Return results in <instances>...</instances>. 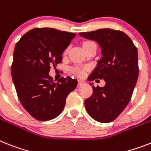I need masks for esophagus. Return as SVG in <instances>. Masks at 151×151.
<instances>
[{"instance_id":"1","label":"esophagus","mask_w":151,"mask_h":151,"mask_svg":"<svg viewBox=\"0 0 151 151\" xmlns=\"http://www.w3.org/2000/svg\"><path fill=\"white\" fill-rule=\"evenodd\" d=\"M85 83V81H83V80H78V86L83 85Z\"/></svg>"}]
</instances>
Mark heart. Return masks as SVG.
I'll return each instance as SVG.
<instances>
[{
  "label": "heart",
  "instance_id": "b5f03b06",
  "mask_svg": "<svg viewBox=\"0 0 151 151\" xmlns=\"http://www.w3.org/2000/svg\"><path fill=\"white\" fill-rule=\"evenodd\" d=\"M89 43H91V42H85L84 44H83V45H86V44H89ZM68 49L64 51V54H66L67 53H68ZM71 71L73 72L74 74H76L77 76H79V77H81V76H83V74H84V71H83V70L81 69V68H73V69H71Z\"/></svg>",
  "mask_w": 151,
  "mask_h": 151
}]
</instances>
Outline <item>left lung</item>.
Wrapping results in <instances>:
<instances>
[{
  "label": "left lung",
  "mask_w": 151,
  "mask_h": 151,
  "mask_svg": "<svg viewBox=\"0 0 151 151\" xmlns=\"http://www.w3.org/2000/svg\"><path fill=\"white\" fill-rule=\"evenodd\" d=\"M80 36L94 40L101 48L102 57L88 78L104 79V87H93V93L84 101L88 114L95 121L109 123L124 110L132 97L137 81V49L125 33L113 29H99L79 33Z\"/></svg>",
  "instance_id": "8db88e82"
}]
</instances>
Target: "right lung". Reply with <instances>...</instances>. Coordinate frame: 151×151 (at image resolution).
I'll list each match as a JSON object with an SVG mask.
<instances>
[{
  "label": "right lung",
  "instance_id": "obj_1",
  "mask_svg": "<svg viewBox=\"0 0 151 151\" xmlns=\"http://www.w3.org/2000/svg\"><path fill=\"white\" fill-rule=\"evenodd\" d=\"M76 36L54 28L29 30L15 45L11 75L24 108L38 121L55 118L64 110L66 98L78 85L70 77L53 82L50 66L61 63L62 54Z\"/></svg>",
  "mask_w": 151,
  "mask_h": 151
}]
</instances>
